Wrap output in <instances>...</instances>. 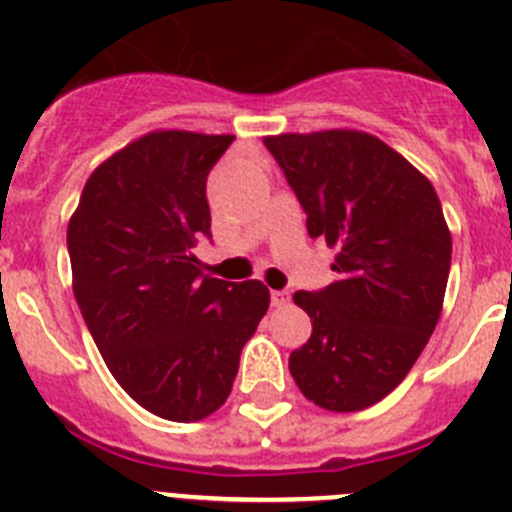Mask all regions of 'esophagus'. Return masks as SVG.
Instances as JSON below:
<instances>
[{
	"label": "esophagus",
	"instance_id": "obj_1",
	"mask_svg": "<svg viewBox=\"0 0 512 512\" xmlns=\"http://www.w3.org/2000/svg\"><path fill=\"white\" fill-rule=\"evenodd\" d=\"M290 295L285 293V290H272L270 293V303L275 305V308H283V305H288Z\"/></svg>",
	"mask_w": 512,
	"mask_h": 512
}]
</instances>
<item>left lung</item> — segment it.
I'll use <instances>...</instances> for the list:
<instances>
[{
  "instance_id": "obj_1",
  "label": "left lung",
  "mask_w": 512,
  "mask_h": 512,
  "mask_svg": "<svg viewBox=\"0 0 512 512\" xmlns=\"http://www.w3.org/2000/svg\"><path fill=\"white\" fill-rule=\"evenodd\" d=\"M265 146L310 237L338 250L336 283L293 295L313 333L290 353V374L318 407L358 412L404 381L437 326L452 262L442 204L369 133H283Z\"/></svg>"
}]
</instances>
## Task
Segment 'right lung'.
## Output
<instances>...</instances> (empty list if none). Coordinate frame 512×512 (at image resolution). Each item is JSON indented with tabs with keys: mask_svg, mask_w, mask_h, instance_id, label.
<instances>
[{
	"mask_svg": "<svg viewBox=\"0 0 512 512\" xmlns=\"http://www.w3.org/2000/svg\"><path fill=\"white\" fill-rule=\"evenodd\" d=\"M234 136L156 131L90 174L68 224L73 293L118 384L171 422L217 412L267 313L260 280L209 278L207 176Z\"/></svg>",
	"mask_w": 512,
	"mask_h": 512,
	"instance_id": "add662e5",
	"label": "right lung"
}]
</instances>
